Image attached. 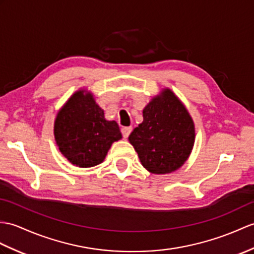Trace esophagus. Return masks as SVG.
I'll return each mask as SVG.
<instances>
[{
  "label": "esophagus",
  "mask_w": 254,
  "mask_h": 254,
  "mask_svg": "<svg viewBox=\"0 0 254 254\" xmlns=\"http://www.w3.org/2000/svg\"><path fill=\"white\" fill-rule=\"evenodd\" d=\"M132 132V127H125L121 128V133H122V136L123 138H127L129 133Z\"/></svg>",
  "instance_id": "1"
}]
</instances>
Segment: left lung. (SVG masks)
<instances>
[{
    "instance_id": "left-lung-1",
    "label": "left lung",
    "mask_w": 254,
    "mask_h": 254,
    "mask_svg": "<svg viewBox=\"0 0 254 254\" xmlns=\"http://www.w3.org/2000/svg\"><path fill=\"white\" fill-rule=\"evenodd\" d=\"M143 118L128 136L143 167L155 174L181 168L194 143L193 122L185 106L167 88L146 106Z\"/></svg>"
}]
</instances>
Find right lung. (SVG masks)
I'll list each match as a JSON object with an SVG mask.
<instances>
[{"instance_id":"1","label":"right lung","mask_w":254,"mask_h":254,"mask_svg":"<svg viewBox=\"0 0 254 254\" xmlns=\"http://www.w3.org/2000/svg\"><path fill=\"white\" fill-rule=\"evenodd\" d=\"M54 135L62 154L76 167L102 163L111 144L122 135L116 121L105 119L104 110L90 93H74L57 114Z\"/></svg>"}]
</instances>
